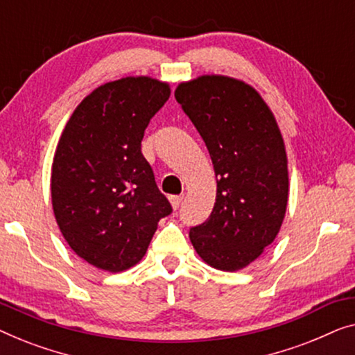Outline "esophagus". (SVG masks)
<instances>
[{"instance_id":"1","label":"esophagus","mask_w":355,"mask_h":355,"mask_svg":"<svg viewBox=\"0 0 355 355\" xmlns=\"http://www.w3.org/2000/svg\"><path fill=\"white\" fill-rule=\"evenodd\" d=\"M182 201H183V196H171V202L173 209H178Z\"/></svg>"}]
</instances>
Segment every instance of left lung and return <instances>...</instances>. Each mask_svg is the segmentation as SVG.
Wrapping results in <instances>:
<instances>
[{
	"label": "left lung",
	"instance_id": "8db88e82",
	"mask_svg": "<svg viewBox=\"0 0 355 355\" xmlns=\"http://www.w3.org/2000/svg\"><path fill=\"white\" fill-rule=\"evenodd\" d=\"M175 99L201 135L217 177L211 216L189 228L204 262L239 270L279 232L288 204V161L275 117L239 80L202 76L180 83Z\"/></svg>",
	"mask_w": 355,
	"mask_h": 355
}]
</instances>
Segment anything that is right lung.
<instances>
[{
  "instance_id": "obj_1",
  "label": "right lung",
  "mask_w": 355,
  "mask_h": 355,
  "mask_svg": "<svg viewBox=\"0 0 355 355\" xmlns=\"http://www.w3.org/2000/svg\"><path fill=\"white\" fill-rule=\"evenodd\" d=\"M171 96L167 83L127 77L78 104L53 161L54 217L72 251L107 272L141 261L157 222L172 214L141 153L148 123Z\"/></svg>"
}]
</instances>
